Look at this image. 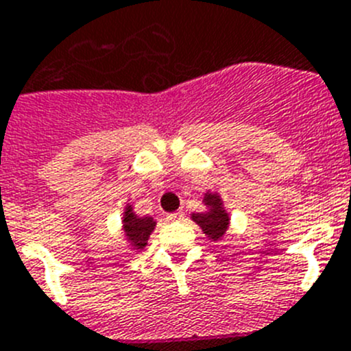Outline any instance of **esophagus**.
<instances>
[{
    "mask_svg": "<svg viewBox=\"0 0 351 351\" xmlns=\"http://www.w3.org/2000/svg\"><path fill=\"white\" fill-rule=\"evenodd\" d=\"M166 220H168V221H178V220H183V211L169 213V215L166 216Z\"/></svg>",
    "mask_w": 351,
    "mask_h": 351,
    "instance_id": "esophagus-1",
    "label": "esophagus"
}]
</instances>
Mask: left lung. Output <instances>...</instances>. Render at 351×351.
Here are the masks:
<instances>
[{"mask_svg":"<svg viewBox=\"0 0 351 351\" xmlns=\"http://www.w3.org/2000/svg\"><path fill=\"white\" fill-rule=\"evenodd\" d=\"M204 204L208 206L209 211L194 213V215H192V220L202 228V232H204L208 237H211L213 241H218L228 228V215L225 213V209L221 208L220 195L206 194Z\"/></svg>","mask_w":351,"mask_h":351,"instance_id":"left-lung-1","label":"left lung"}]
</instances>
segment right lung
<instances>
[{"mask_svg": "<svg viewBox=\"0 0 351 351\" xmlns=\"http://www.w3.org/2000/svg\"><path fill=\"white\" fill-rule=\"evenodd\" d=\"M156 227V221L150 218V216H136L131 209V206H126L124 209V220H123V228L126 237L130 239V242L135 245L136 250H142L145 247L147 241H149L150 232Z\"/></svg>", "mask_w": 351, "mask_h": 351, "instance_id": "1", "label": "right lung"}]
</instances>
